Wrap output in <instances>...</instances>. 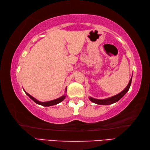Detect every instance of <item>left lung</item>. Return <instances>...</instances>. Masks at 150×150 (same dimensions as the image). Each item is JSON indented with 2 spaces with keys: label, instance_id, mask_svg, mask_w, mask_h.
Wrapping results in <instances>:
<instances>
[{
  "label": "left lung",
  "instance_id": "1",
  "mask_svg": "<svg viewBox=\"0 0 150 150\" xmlns=\"http://www.w3.org/2000/svg\"><path fill=\"white\" fill-rule=\"evenodd\" d=\"M132 78V77L130 79V81H129V83H128V85H127V87L124 88V89L122 91V92L118 93V95L112 96V97H110V98H105V99H96V98H92L90 96L89 100L91 101H92V102L94 103L97 104V105H112V104L117 102V101L120 100L122 97H123V96L128 91L129 88H130V85H131Z\"/></svg>",
  "mask_w": 150,
  "mask_h": 150
}]
</instances>
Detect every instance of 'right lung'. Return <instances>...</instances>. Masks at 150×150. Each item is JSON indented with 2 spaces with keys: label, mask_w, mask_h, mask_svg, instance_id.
<instances>
[{
  "label": "right lung",
  "mask_w": 150,
  "mask_h": 150,
  "mask_svg": "<svg viewBox=\"0 0 150 150\" xmlns=\"http://www.w3.org/2000/svg\"><path fill=\"white\" fill-rule=\"evenodd\" d=\"M67 91V88H65V91ZM24 92H25V93H26L28 96H29L30 98H31L32 100H34L35 103L38 104V105H40L44 106H53V105H57V104L61 102H62V101L65 99V96H66L65 95H63L62 96H61V97L57 98V99L52 100H50V101H47V102H40V101L38 100L37 99H35L34 97H33V96L30 95V94L26 93L25 91H24Z\"/></svg>",
  "instance_id": "1"
}]
</instances>
